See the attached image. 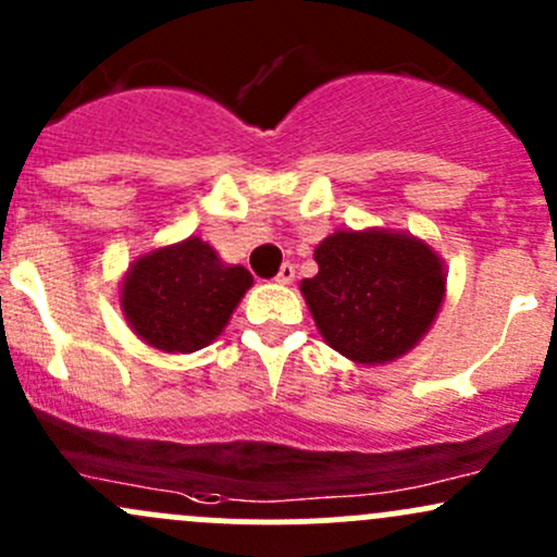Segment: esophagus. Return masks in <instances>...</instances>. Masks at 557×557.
<instances>
[{"instance_id":"1","label":"esophagus","mask_w":557,"mask_h":557,"mask_svg":"<svg viewBox=\"0 0 557 557\" xmlns=\"http://www.w3.org/2000/svg\"><path fill=\"white\" fill-rule=\"evenodd\" d=\"M294 277H296V267L294 263H283V267H280V272H277V283L280 285H288V283H294Z\"/></svg>"}]
</instances>
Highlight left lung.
Listing matches in <instances>:
<instances>
[{
    "instance_id": "8db88e82",
    "label": "left lung",
    "mask_w": 557,
    "mask_h": 557,
    "mask_svg": "<svg viewBox=\"0 0 557 557\" xmlns=\"http://www.w3.org/2000/svg\"><path fill=\"white\" fill-rule=\"evenodd\" d=\"M301 294L336 352L373 366L406 355L435 320L446 272L435 250L395 232H336L314 250Z\"/></svg>"
}]
</instances>
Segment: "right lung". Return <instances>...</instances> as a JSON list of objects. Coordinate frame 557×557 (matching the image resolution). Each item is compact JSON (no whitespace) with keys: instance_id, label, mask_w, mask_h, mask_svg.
Segmentation results:
<instances>
[{"instance_id":"obj_1","label":"right lung","mask_w":557,"mask_h":557,"mask_svg":"<svg viewBox=\"0 0 557 557\" xmlns=\"http://www.w3.org/2000/svg\"><path fill=\"white\" fill-rule=\"evenodd\" d=\"M253 277L230 267L200 237L160 248L131 267L122 283V309L133 331L162 352L208 347Z\"/></svg>"}]
</instances>
